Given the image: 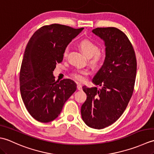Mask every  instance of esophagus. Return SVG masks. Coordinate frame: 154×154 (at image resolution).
I'll use <instances>...</instances> for the list:
<instances>
[{
	"label": "esophagus",
	"instance_id": "obj_1",
	"mask_svg": "<svg viewBox=\"0 0 154 154\" xmlns=\"http://www.w3.org/2000/svg\"><path fill=\"white\" fill-rule=\"evenodd\" d=\"M77 89L79 91L82 90V85L80 83H77Z\"/></svg>",
	"mask_w": 154,
	"mask_h": 154
}]
</instances>
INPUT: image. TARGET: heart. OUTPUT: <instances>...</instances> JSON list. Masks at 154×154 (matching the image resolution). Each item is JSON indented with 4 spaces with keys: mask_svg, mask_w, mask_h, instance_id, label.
<instances>
[{
    "mask_svg": "<svg viewBox=\"0 0 154 154\" xmlns=\"http://www.w3.org/2000/svg\"><path fill=\"white\" fill-rule=\"evenodd\" d=\"M79 47L83 53L87 57H91V63L94 67H99L103 64L104 60V54L99 51V47L90 40H84L81 41L79 44ZM68 54V49H65L63 55L67 57ZM88 75V71L86 70H77L72 73L75 79L83 81Z\"/></svg>",
    "mask_w": 154,
    "mask_h": 154,
    "instance_id": "1",
    "label": "heart"
}]
</instances>
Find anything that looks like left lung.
Returning a JSON list of instances; mask_svg holds the SVG:
<instances>
[{"instance_id":"8db88e82","label":"left lung","mask_w":154,"mask_h":154,"mask_svg":"<svg viewBox=\"0 0 154 154\" xmlns=\"http://www.w3.org/2000/svg\"><path fill=\"white\" fill-rule=\"evenodd\" d=\"M92 32L104 41L106 56L92 79L101 89L83 87L87 100L81 113L88 126L100 130L115 122L126 109L133 93L137 63L132 44L119 29L97 28Z\"/></svg>"}]
</instances>
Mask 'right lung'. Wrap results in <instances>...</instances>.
<instances>
[{
    "mask_svg": "<svg viewBox=\"0 0 154 154\" xmlns=\"http://www.w3.org/2000/svg\"><path fill=\"white\" fill-rule=\"evenodd\" d=\"M83 30L58 24L44 26L28 42L20 72V89L28 112L39 122L56 119L77 89L71 79L55 81L53 71L63 60L68 44Z\"/></svg>",
    "mask_w": 154,
    "mask_h": 154,
    "instance_id": "add662e5",
    "label": "right lung"
}]
</instances>
